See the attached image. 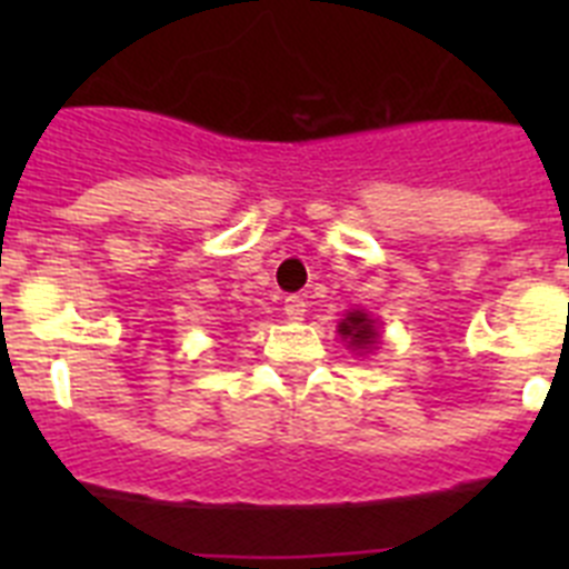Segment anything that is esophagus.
<instances>
[{
	"label": "esophagus",
	"instance_id": "1",
	"mask_svg": "<svg viewBox=\"0 0 569 569\" xmlns=\"http://www.w3.org/2000/svg\"><path fill=\"white\" fill-rule=\"evenodd\" d=\"M305 308H308V301L301 299V296H288L284 299V313L290 316V319H305Z\"/></svg>",
	"mask_w": 569,
	"mask_h": 569
}]
</instances>
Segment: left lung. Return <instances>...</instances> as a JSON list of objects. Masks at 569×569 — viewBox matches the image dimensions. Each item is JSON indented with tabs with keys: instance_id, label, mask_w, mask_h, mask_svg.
Here are the masks:
<instances>
[{
	"instance_id": "8db88e82",
	"label": "left lung",
	"mask_w": 569,
	"mask_h": 569,
	"mask_svg": "<svg viewBox=\"0 0 569 569\" xmlns=\"http://www.w3.org/2000/svg\"><path fill=\"white\" fill-rule=\"evenodd\" d=\"M341 339H350L353 347H367L376 341V328L373 321L367 319V313H347V319L339 325Z\"/></svg>"
}]
</instances>
